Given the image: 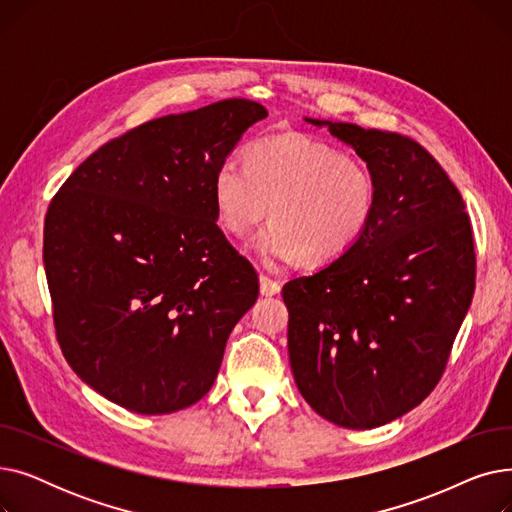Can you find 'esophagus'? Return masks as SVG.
I'll use <instances>...</instances> for the list:
<instances>
[{"mask_svg":"<svg viewBox=\"0 0 512 512\" xmlns=\"http://www.w3.org/2000/svg\"><path fill=\"white\" fill-rule=\"evenodd\" d=\"M259 288H261V294L263 297H274V294L280 292V282L270 278L267 274H261L259 276Z\"/></svg>","mask_w":512,"mask_h":512,"instance_id":"1","label":"esophagus"}]
</instances>
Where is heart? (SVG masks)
<instances>
[{
	"instance_id": "obj_1",
	"label": "heart",
	"mask_w": 512,
	"mask_h": 512,
	"mask_svg": "<svg viewBox=\"0 0 512 512\" xmlns=\"http://www.w3.org/2000/svg\"><path fill=\"white\" fill-rule=\"evenodd\" d=\"M215 215L232 236L249 234L272 209L274 222L253 242L270 265L326 267L367 234L378 188L365 161L307 134L255 141L245 164L228 157L211 180Z\"/></svg>"
}]
</instances>
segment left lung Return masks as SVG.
Masks as SVG:
<instances>
[{"label": "left lung", "instance_id": "left-lung-1", "mask_svg": "<svg viewBox=\"0 0 512 512\" xmlns=\"http://www.w3.org/2000/svg\"><path fill=\"white\" fill-rule=\"evenodd\" d=\"M305 120L357 151L378 201L351 253L284 284L290 369L317 415L380 427L442 378L475 290L473 230L459 188L413 139Z\"/></svg>", "mask_w": 512, "mask_h": 512}]
</instances>
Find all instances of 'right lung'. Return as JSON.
I'll use <instances>...</instances> for the list:
<instances>
[{
    "label": "right lung",
    "instance_id": "add662e5",
    "mask_svg": "<svg viewBox=\"0 0 512 512\" xmlns=\"http://www.w3.org/2000/svg\"><path fill=\"white\" fill-rule=\"evenodd\" d=\"M267 110L224 99L105 143L51 199L43 263L68 365L116 405L166 415L213 386L259 278L218 228L211 180Z\"/></svg>",
    "mask_w": 512,
    "mask_h": 512
}]
</instances>
